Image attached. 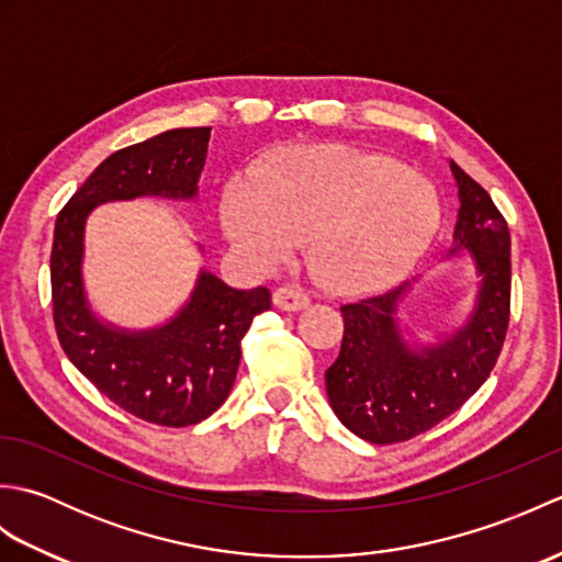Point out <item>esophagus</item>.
<instances>
[{
  "label": "esophagus",
  "instance_id": "34e87169",
  "mask_svg": "<svg viewBox=\"0 0 562 562\" xmlns=\"http://www.w3.org/2000/svg\"><path fill=\"white\" fill-rule=\"evenodd\" d=\"M308 302H312L308 294L296 288H280L272 294V304L282 308V312H302V308L308 306Z\"/></svg>",
  "mask_w": 562,
  "mask_h": 562
}]
</instances>
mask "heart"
I'll use <instances>...</instances> for the list:
<instances>
[{"mask_svg":"<svg viewBox=\"0 0 562 562\" xmlns=\"http://www.w3.org/2000/svg\"><path fill=\"white\" fill-rule=\"evenodd\" d=\"M229 241L262 266L308 241V262L330 290L364 292L403 278L441 226L435 186L384 154L345 145L284 151L268 169L222 190Z\"/></svg>","mask_w":562,"mask_h":562,"instance_id":"heart-1","label":"heart"}]
</instances>
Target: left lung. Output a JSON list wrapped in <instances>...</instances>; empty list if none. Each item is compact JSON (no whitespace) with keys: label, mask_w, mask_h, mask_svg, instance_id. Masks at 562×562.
I'll use <instances>...</instances> for the list:
<instances>
[{"label":"left lung","mask_w":562,"mask_h":562,"mask_svg":"<svg viewBox=\"0 0 562 562\" xmlns=\"http://www.w3.org/2000/svg\"><path fill=\"white\" fill-rule=\"evenodd\" d=\"M459 190L453 246L479 274L471 314L435 342L408 340L398 321L413 284L340 306L345 333L326 369V393L338 420L372 445L405 441L435 427L491 376L509 324V229L491 195L449 161Z\"/></svg>","instance_id":"1"}]
</instances>
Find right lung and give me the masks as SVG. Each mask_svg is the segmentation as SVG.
Masks as SVG:
<instances>
[{
  "mask_svg": "<svg viewBox=\"0 0 562 562\" xmlns=\"http://www.w3.org/2000/svg\"><path fill=\"white\" fill-rule=\"evenodd\" d=\"M212 127H176L111 154L57 214L50 254L53 318L69 362L139 420L186 427L229 396L241 338L268 312L266 288L234 290L200 268L188 302L161 326L130 330L93 312L83 288V236L93 207L135 198L195 200ZM202 250V248H200Z\"/></svg>",
  "mask_w": 562,
  "mask_h": 562,
  "instance_id": "right-lung-1",
  "label": "right lung"
}]
</instances>
